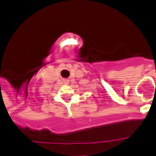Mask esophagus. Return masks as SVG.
<instances>
[{"instance_id":"1","label":"esophagus","mask_w":156,"mask_h":156,"mask_svg":"<svg viewBox=\"0 0 156 156\" xmlns=\"http://www.w3.org/2000/svg\"><path fill=\"white\" fill-rule=\"evenodd\" d=\"M63 82H64V83H66V84H68V83H69V81H68V79H64V80H63Z\"/></svg>"}]
</instances>
